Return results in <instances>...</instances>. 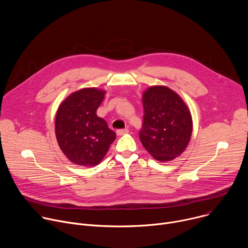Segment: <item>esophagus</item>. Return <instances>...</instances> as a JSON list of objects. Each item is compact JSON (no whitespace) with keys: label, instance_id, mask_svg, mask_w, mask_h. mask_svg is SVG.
Masks as SVG:
<instances>
[{"label":"esophagus","instance_id":"obj_1","mask_svg":"<svg viewBox=\"0 0 248 248\" xmlns=\"http://www.w3.org/2000/svg\"><path fill=\"white\" fill-rule=\"evenodd\" d=\"M129 130L127 129V128H123V129H118L117 130V134L118 135H124V134H125V133H127Z\"/></svg>","mask_w":248,"mask_h":248}]
</instances>
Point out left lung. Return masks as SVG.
I'll return each mask as SVG.
<instances>
[{
    "mask_svg": "<svg viewBox=\"0 0 248 248\" xmlns=\"http://www.w3.org/2000/svg\"><path fill=\"white\" fill-rule=\"evenodd\" d=\"M144 148L158 161H170L186 148L192 132L191 115L182 98L166 86H152L142 97Z\"/></svg>",
    "mask_w": 248,
    "mask_h": 248,
    "instance_id": "left-lung-1",
    "label": "left lung"
}]
</instances>
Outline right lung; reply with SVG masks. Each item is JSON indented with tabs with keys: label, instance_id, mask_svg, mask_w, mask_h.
Segmentation results:
<instances>
[{
	"label": "right lung",
	"instance_id": "add662e5",
	"mask_svg": "<svg viewBox=\"0 0 248 248\" xmlns=\"http://www.w3.org/2000/svg\"><path fill=\"white\" fill-rule=\"evenodd\" d=\"M105 92L84 88L70 94L56 116L60 148L73 163L91 167L99 164L116 139V133L96 115Z\"/></svg>",
	"mask_w": 248,
	"mask_h": 248
}]
</instances>
